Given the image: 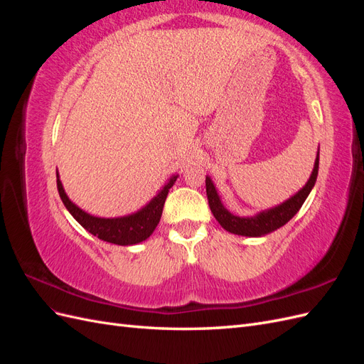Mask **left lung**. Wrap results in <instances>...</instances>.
<instances>
[{
    "mask_svg": "<svg viewBox=\"0 0 364 364\" xmlns=\"http://www.w3.org/2000/svg\"><path fill=\"white\" fill-rule=\"evenodd\" d=\"M317 173H318V151H317L314 168L311 171L310 179H308V182L299 191L293 194L290 199L279 203L278 206H273L270 209H266V211H261L250 217H240L228 211L225 205L222 203V200H220V196L217 193L213 179L209 178V176H206L205 182H206L208 203H209V208H211V213L214 214L215 220L220 223V226L226 229L228 232L235 234V235H243V237H262L282 228L296 215V213L299 211L301 206L304 205L308 194L311 193L317 179Z\"/></svg>",
    "mask_w": 364,
    "mask_h": 364,
    "instance_id": "obj_1",
    "label": "left lung"
}]
</instances>
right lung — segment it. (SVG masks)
Returning a JSON list of instances; mask_svg holds the SVG:
<instances>
[{"label":"right lung","mask_w":364,"mask_h":364,"mask_svg":"<svg viewBox=\"0 0 364 364\" xmlns=\"http://www.w3.org/2000/svg\"><path fill=\"white\" fill-rule=\"evenodd\" d=\"M56 176L59 196L65 208L68 209L70 214L87 230V232H91L94 237L103 241H107V243L118 246H132L147 240L153 234V230L156 229L162 215L165 199H167L168 191L174 185L179 174H173L168 182L159 190V193L153 197L146 206L138 209L136 213L111 218L91 215L75 203H73L63 190V185L59 178V171H56Z\"/></svg>","instance_id":"right-lung-1"}]
</instances>
